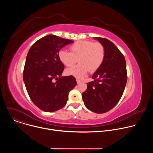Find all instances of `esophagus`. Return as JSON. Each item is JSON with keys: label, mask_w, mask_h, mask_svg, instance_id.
<instances>
[{"label": "esophagus", "mask_w": 153, "mask_h": 153, "mask_svg": "<svg viewBox=\"0 0 153 153\" xmlns=\"http://www.w3.org/2000/svg\"><path fill=\"white\" fill-rule=\"evenodd\" d=\"M76 81H77V84H79V83H80L81 82H82V81L81 80L79 79H76Z\"/></svg>", "instance_id": "obj_1"}]
</instances>
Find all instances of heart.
<instances>
[{"label": "heart", "instance_id": "obj_1", "mask_svg": "<svg viewBox=\"0 0 153 153\" xmlns=\"http://www.w3.org/2000/svg\"><path fill=\"white\" fill-rule=\"evenodd\" d=\"M70 52L60 50L58 57L60 61L67 67H71L77 62L76 66L67 69L65 73L81 78L90 70L94 73L102 65L105 56V48L100 42L92 40H78L70 47Z\"/></svg>", "mask_w": 153, "mask_h": 153}]
</instances>
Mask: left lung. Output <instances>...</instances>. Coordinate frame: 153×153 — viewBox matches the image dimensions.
Returning a JSON list of instances; mask_svg holds the SVG:
<instances>
[{"label": "left lung", "instance_id": "8db88e82", "mask_svg": "<svg viewBox=\"0 0 153 153\" xmlns=\"http://www.w3.org/2000/svg\"><path fill=\"white\" fill-rule=\"evenodd\" d=\"M104 45L105 56L100 68L86 83L82 93L86 107L96 113L111 110L122 97L127 82L126 65L123 54L114 43L105 38L96 37Z\"/></svg>", "mask_w": 153, "mask_h": 153}]
</instances>
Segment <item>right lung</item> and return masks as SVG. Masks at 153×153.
<instances>
[{"label":"right lung","mask_w":153,"mask_h":153,"mask_svg":"<svg viewBox=\"0 0 153 153\" xmlns=\"http://www.w3.org/2000/svg\"><path fill=\"white\" fill-rule=\"evenodd\" d=\"M73 42L50 34L36 41L28 51L23 79L31 100L43 111L62 108L77 84L73 76H61L64 65L58 57L60 50Z\"/></svg>","instance_id":"add662e5"}]
</instances>
